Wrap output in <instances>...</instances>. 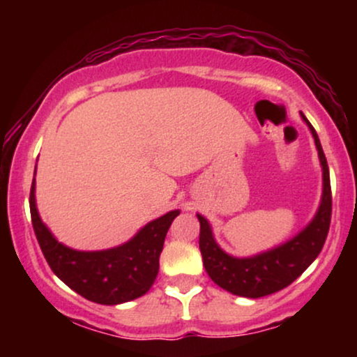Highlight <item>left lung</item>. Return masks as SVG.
Wrapping results in <instances>:
<instances>
[{"label": "left lung", "instance_id": "left-lung-1", "mask_svg": "<svg viewBox=\"0 0 357 357\" xmlns=\"http://www.w3.org/2000/svg\"><path fill=\"white\" fill-rule=\"evenodd\" d=\"M302 114V112H301ZM312 132L315 146L324 171V195L317 215L304 231L298 233L282 247L270 250L252 258H233L221 250L213 240L208 221L198 215L199 220V250L203 255V265L208 275L216 285L240 297L258 298L275 294L285 289L304 273V270L317 258L326 243L333 215V192H331L329 166L324 155L317 132L302 114Z\"/></svg>", "mask_w": 357, "mask_h": 357}]
</instances>
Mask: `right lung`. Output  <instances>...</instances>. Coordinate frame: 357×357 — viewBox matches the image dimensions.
Segmentation results:
<instances>
[{"mask_svg": "<svg viewBox=\"0 0 357 357\" xmlns=\"http://www.w3.org/2000/svg\"><path fill=\"white\" fill-rule=\"evenodd\" d=\"M33 230L45 260L63 284L96 304L116 305L144 296L159 270L166 233L178 210L151 221L132 240L104 252H77L59 243L40 220L35 204V178L30 190Z\"/></svg>", "mask_w": 357, "mask_h": 357, "instance_id": "1", "label": "right lung"}]
</instances>
